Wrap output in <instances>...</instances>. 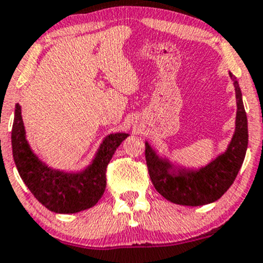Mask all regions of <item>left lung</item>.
I'll return each instance as SVG.
<instances>
[{
  "label": "left lung",
  "mask_w": 263,
  "mask_h": 263,
  "mask_svg": "<svg viewBox=\"0 0 263 263\" xmlns=\"http://www.w3.org/2000/svg\"><path fill=\"white\" fill-rule=\"evenodd\" d=\"M230 76L235 85L237 116L235 135L224 154L198 171H181L175 176L170 174V163L158 158L146 142L145 156L149 178L156 191L166 200L184 206H202L217 201L235 181L246 156L249 129L241 89L236 77L232 73Z\"/></svg>",
  "instance_id": "8db88e82"
}]
</instances>
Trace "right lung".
<instances>
[{"instance_id": "1", "label": "right lung", "mask_w": 263, "mask_h": 263, "mask_svg": "<svg viewBox=\"0 0 263 263\" xmlns=\"http://www.w3.org/2000/svg\"><path fill=\"white\" fill-rule=\"evenodd\" d=\"M127 134H115L103 141L93 162L80 174L54 171L32 154L25 137L21 107L17 103L12 126V154L18 174L32 195L56 213H74L91 209L106 189V168Z\"/></svg>"}]
</instances>
